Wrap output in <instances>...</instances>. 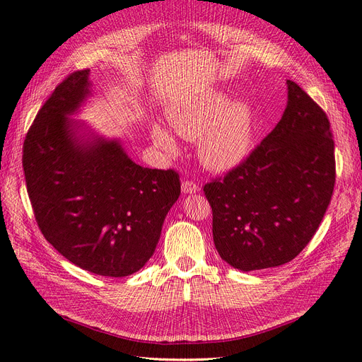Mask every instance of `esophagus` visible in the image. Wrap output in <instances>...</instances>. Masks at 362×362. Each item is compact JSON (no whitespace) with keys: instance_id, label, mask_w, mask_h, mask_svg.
<instances>
[{"instance_id":"obj_1","label":"esophagus","mask_w":362,"mask_h":362,"mask_svg":"<svg viewBox=\"0 0 362 362\" xmlns=\"http://www.w3.org/2000/svg\"><path fill=\"white\" fill-rule=\"evenodd\" d=\"M181 189L184 193H198L199 192V185L196 184L194 181H184Z\"/></svg>"}]
</instances>
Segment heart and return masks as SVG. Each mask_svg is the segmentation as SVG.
<instances>
[{"mask_svg": "<svg viewBox=\"0 0 362 362\" xmlns=\"http://www.w3.org/2000/svg\"><path fill=\"white\" fill-rule=\"evenodd\" d=\"M170 125L187 140H199V157L206 168L225 172L237 168L250 154L254 144V120L243 103L228 104L216 93L170 115ZM156 144L164 151L177 152V141L168 129L156 127Z\"/></svg>", "mask_w": 362, "mask_h": 362, "instance_id": "1", "label": "heart"}]
</instances>
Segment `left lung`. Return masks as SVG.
Here are the masks:
<instances>
[{"mask_svg":"<svg viewBox=\"0 0 362 362\" xmlns=\"http://www.w3.org/2000/svg\"><path fill=\"white\" fill-rule=\"evenodd\" d=\"M278 125L225 177L204 185L214 246L229 266L276 267L310 243L331 202L335 156L329 119L291 80Z\"/></svg>","mask_w":362,"mask_h":362,"instance_id":"1","label":"left lung"}]
</instances>
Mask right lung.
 I'll return each instance as SVG.
<instances>
[{"instance_id": "add662e5", "label": "right lung", "mask_w": 362, "mask_h": 362, "mask_svg": "<svg viewBox=\"0 0 362 362\" xmlns=\"http://www.w3.org/2000/svg\"><path fill=\"white\" fill-rule=\"evenodd\" d=\"M89 69L64 78L42 105L24 140L28 198L43 237L95 275L122 278L146 264L164 217L181 194L173 169H148L117 140L76 137Z\"/></svg>"}]
</instances>
